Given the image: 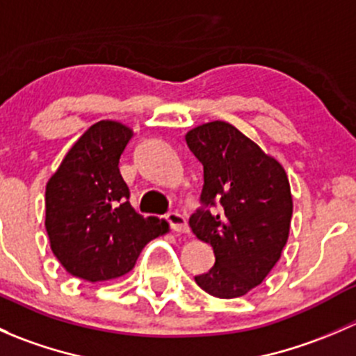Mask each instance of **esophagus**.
Instances as JSON below:
<instances>
[{"mask_svg":"<svg viewBox=\"0 0 356 356\" xmlns=\"http://www.w3.org/2000/svg\"><path fill=\"white\" fill-rule=\"evenodd\" d=\"M165 220L168 222L172 231L179 232V234H188L189 232L188 222H186V218L182 217L181 213H177V211H170V213L165 215Z\"/></svg>","mask_w":356,"mask_h":356,"instance_id":"esophagus-1","label":"esophagus"}]
</instances>
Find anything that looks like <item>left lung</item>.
Instances as JSON below:
<instances>
[{"label":"left lung","mask_w":356,"mask_h":356,"mask_svg":"<svg viewBox=\"0 0 356 356\" xmlns=\"http://www.w3.org/2000/svg\"><path fill=\"white\" fill-rule=\"evenodd\" d=\"M186 143L203 165L204 181L189 227L215 253L213 267L195 281L211 296H243L267 277L288 241V175L227 122L200 125L186 134Z\"/></svg>","instance_id":"1"}]
</instances>
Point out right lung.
<instances>
[{"label":"right lung","mask_w":356,"mask_h":356,"mask_svg":"<svg viewBox=\"0 0 356 356\" xmlns=\"http://www.w3.org/2000/svg\"><path fill=\"white\" fill-rule=\"evenodd\" d=\"M132 131L96 122L77 139L46 186V231L68 274L89 282L132 270L141 250L167 232L158 217L131 207L118 161Z\"/></svg>","instance_id":"1"}]
</instances>
